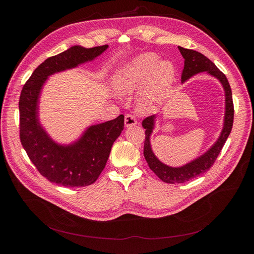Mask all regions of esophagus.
Instances as JSON below:
<instances>
[{
	"label": "esophagus",
	"instance_id": "esophagus-1",
	"mask_svg": "<svg viewBox=\"0 0 254 254\" xmlns=\"http://www.w3.org/2000/svg\"><path fill=\"white\" fill-rule=\"evenodd\" d=\"M136 125V120L131 114H126L125 115V126L126 127H132Z\"/></svg>",
	"mask_w": 254,
	"mask_h": 254
}]
</instances>
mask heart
<instances>
[{"label":"heart","instance_id":"heart-1","mask_svg":"<svg viewBox=\"0 0 254 254\" xmlns=\"http://www.w3.org/2000/svg\"><path fill=\"white\" fill-rule=\"evenodd\" d=\"M175 73L171 61L159 60L155 53H143L114 74L112 86L120 95H130L140 91L137 108L142 112H149L167 96Z\"/></svg>","mask_w":254,"mask_h":254}]
</instances>
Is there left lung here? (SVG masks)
<instances>
[{
    "instance_id": "left-lung-1",
    "label": "left lung",
    "mask_w": 254,
    "mask_h": 254,
    "mask_svg": "<svg viewBox=\"0 0 254 254\" xmlns=\"http://www.w3.org/2000/svg\"><path fill=\"white\" fill-rule=\"evenodd\" d=\"M182 57L184 58V68L181 75V81L184 82L194 75L198 73L206 72L209 75L213 76L219 80L222 88L225 90V103H226V111L224 118V127L220 132V135L209 150H206L203 155L190 161L186 165L179 167L168 166L156 157L153 153L150 145V135L153 131V128L156 125V115L146 118L142 122V126L145 130V142H144V157L147 161L150 170L155 173L159 178L166 183H183L190 179L196 178L197 176L207 172L214 164L215 160L217 159L222 147L228 139V136L231 132L233 126L234 119V107L232 101V91L230 88L229 81L226 75L219 71V68L215 65L212 61L206 58L201 53L196 52L194 50L184 49L178 47Z\"/></svg>"
}]
</instances>
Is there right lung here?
Segmentation results:
<instances>
[{"mask_svg":"<svg viewBox=\"0 0 254 254\" xmlns=\"http://www.w3.org/2000/svg\"><path fill=\"white\" fill-rule=\"evenodd\" d=\"M108 45L91 49L75 45L44 60L23 87L19 101L20 140L28 158L49 181L66 188L94 183L124 129V115L89 126L79 139L64 145L54 141L39 121V98L49 76L94 60Z\"/></svg>","mask_w":254,"mask_h":254,"instance_id":"obj_1","label":"right lung"}]
</instances>
